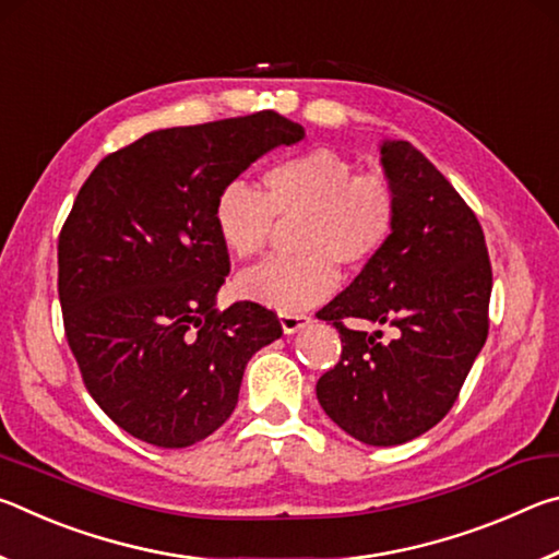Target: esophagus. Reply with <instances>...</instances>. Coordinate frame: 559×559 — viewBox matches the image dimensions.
Returning <instances> with one entry per match:
<instances>
[{
	"label": "esophagus",
	"instance_id": "34e87169",
	"mask_svg": "<svg viewBox=\"0 0 559 559\" xmlns=\"http://www.w3.org/2000/svg\"><path fill=\"white\" fill-rule=\"evenodd\" d=\"M278 320H281L283 333L290 335V333H298V330L306 328L310 323V316H306V313H281Z\"/></svg>",
	"mask_w": 559,
	"mask_h": 559
}]
</instances>
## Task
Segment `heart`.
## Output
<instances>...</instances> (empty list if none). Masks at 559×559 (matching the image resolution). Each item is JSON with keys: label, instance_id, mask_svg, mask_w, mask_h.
Wrapping results in <instances>:
<instances>
[{"label": "heart", "instance_id": "obj_1", "mask_svg": "<svg viewBox=\"0 0 559 559\" xmlns=\"http://www.w3.org/2000/svg\"><path fill=\"white\" fill-rule=\"evenodd\" d=\"M263 192L231 179L214 200V226L236 259L266 249L273 224L298 219L296 257L263 261L239 276V293L281 313H300L330 298L337 266L359 271L380 257L396 226V192L380 173L357 167L333 150L283 157L261 175Z\"/></svg>", "mask_w": 559, "mask_h": 559}]
</instances>
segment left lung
<instances>
[{"label":"left lung","mask_w":559,"mask_h":559,"mask_svg":"<svg viewBox=\"0 0 559 559\" xmlns=\"http://www.w3.org/2000/svg\"><path fill=\"white\" fill-rule=\"evenodd\" d=\"M396 192V226L386 249L318 310L343 340L340 362L316 384L340 429L370 447L412 441L443 419L488 337L493 271L484 229L451 182L412 143L382 145ZM370 319L397 328H346Z\"/></svg>","instance_id":"1"}]
</instances>
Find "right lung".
Here are the masks:
<instances>
[{
  "label": "right lung",
  "instance_id": "right-lung-1",
  "mask_svg": "<svg viewBox=\"0 0 559 559\" xmlns=\"http://www.w3.org/2000/svg\"><path fill=\"white\" fill-rule=\"evenodd\" d=\"M306 135L273 110L147 132L106 155L59 234V300L88 394L159 449L214 433L253 353L281 337L273 310L214 306L229 251L214 200L263 153Z\"/></svg>",
  "mask_w": 559,
  "mask_h": 559
}]
</instances>
